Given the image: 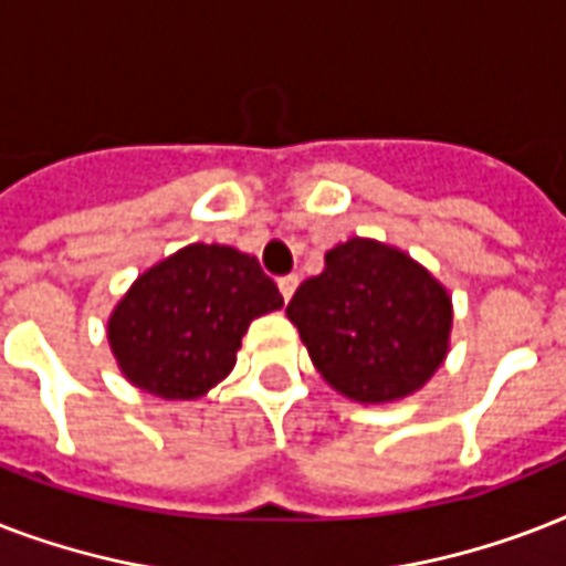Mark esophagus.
I'll use <instances>...</instances> for the list:
<instances>
[{
	"label": "esophagus",
	"instance_id": "1",
	"mask_svg": "<svg viewBox=\"0 0 566 566\" xmlns=\"http://www.w3.org/2000/svg\"><path fill=\"white\" fill-rule=\"evenodd\" d=\"M296 284H300V275H296V273L282 275V279H279V291H282L284 300H291L293 291H296Z\"/></svg>",
	"mask_w": 566,
	"mask_h": 566
}]
</instances>
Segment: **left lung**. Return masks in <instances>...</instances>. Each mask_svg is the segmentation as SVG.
<instances>
[{"label": "left lung", "instance_id": "left-lung-1", "mask_svg": "<svg viewBox=\"0 0 566 566\" xmlns=\"http://www.w3.org/2000/svg\"><path fill=\"white\" fill-rule=\"evenodd\" d=\"M314 367L355 402H394L420 390L447 358L452 302L417 261L376 240L326 252L287 302Z\"/></svg>", "mask_w": 566, "mask_h": 566}]
</instances>
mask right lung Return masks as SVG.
<instances>
[{
	"instance_id": "obj_1",
	"label": "right lung",
	"mask_w": 566,
	"mask_h": 566,
	"mask_svg": "<svg viewBox=\"0 0 566 566\" xmlns=\"http://www.w3.org/2000/svg\"><path fill=\"white\" fill-rule=\"evenodd\" d=\"M282 305L258 258L193 243L132 284L111 314L108 340L132 385L196 399L229 376L249 323Z\"/></svg>"
}]
</instances>
